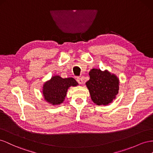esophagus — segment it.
Instances as JSON below:
<instances>
[{
	"instance_id": "esophagus-1",
	"label": "esophagus",
	"mask_w": 153,
	"mask_h": 153,
	"mask_svg": "<svg viewBox=\"0 0 153 153\" xmlns=\"http://www.w3.org/2000/svg\"><path fill=\"white\" fill-rule=\"evenodd\" d=\"M77 81L78 82V83L80 84V85L83 84V80H82V79L81 77H77Z\"/></svg>"
}]
</instances>
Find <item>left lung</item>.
I'll list each match as a JSON object with an SVG mask.
<instances>
[{
  "instance_id": "left-lung-1",
  "label": "left lung",
  "mask_w": 153,
  "mask_h": 153,
  "mask_svg": "<svg viewBox=\"0 0 153 153\" xmlns=\"http://www.w3.org/2000/svg\"><path fill=\"white\" fill-rule=\"evenodd\" d=\"M90 79L86 82L91 99L96 105H108L116 99L119 90V79L108 70L92 68L89 72Z\"/></svg>"
}]
</instances>
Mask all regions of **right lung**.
Wrapping results in <instances>:
<instances>
[{
  "label": "right lung",
  "mask_w": 153,
  "mask_h": 153,
  "mask_svg": "<svg viewBox=\"0 0 153 153\" xmlns=\"http://www.w3.org/2000/svg\"><path fill=\"white\" fill-rule=\"evenodd\" d=\"M77 85L78 82L72 77L62 78L59 75L52 76L43 85V97L47 102L52 105H60L65 101L70 87Z\"/></svg>",
  "instance_id": "obj_1"
}]
</instances>
